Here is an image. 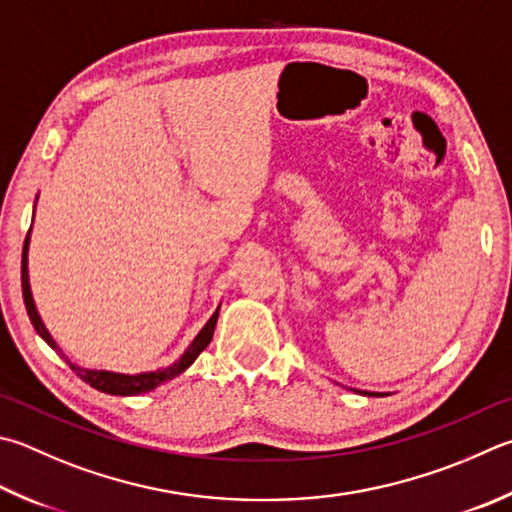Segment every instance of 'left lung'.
<instances>
[{
  "label": "left lung",
  "mask_w": 512,
  "mask_h": 512,
  "mask_svg": "<svg viewBox=\"0 0 512 512\" xmlns=\"http://www.w3.org/2000/svg\"><path fill=\"white\" fill-rule=\"evenodd\" d=\"M362 396H383V392H360Z\"/></svg>",
  "instance_id": "1"
}]
</instances>
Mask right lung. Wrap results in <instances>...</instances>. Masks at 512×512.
Returning a JSON list of instances; mask_svg holds the SVG:
<instances>
[{
	"label": "right lung",
	"instance_id": "obj_1",
	"mask_svg": "<svg viewBox=\"0 0 512 512\" xmlns=\"http://www.w3.org/2000/svg\"><path fill=\"white\" fill-rule=\"evenodd\" d=\"M37 201V199H35ZM33 217H35V210H33ZM29 246H31V230L29 235H26L24 241V250H22V293H24V304H26V311H29V318L33 322L35 331L40 333V338L49 345L55 353H60V356L67 360V365L76 371V374L89 383L91 387H96L98 392H105V394H114V396H138V394H145V392H152L159 385L167 383V380H172L176 376H181L185 369H188L194 360H197L199 353L210 345L212 340V333H215L217 327V318H219V306L217 311L210 315V320L203 324V329L194 336V340L188 345L179 358H176L172 365H167L163 369H154V371H141V374H120V371H107V369H91V367H82L78 362H73L67 353L62 351V347L55 342V338L46 329V324L42 322L40 313H37V306L33 300V291H31V280H29Z\"/></svg>",
	"mask_w": 512,
	"mask_h": 512
}]
</instances>
